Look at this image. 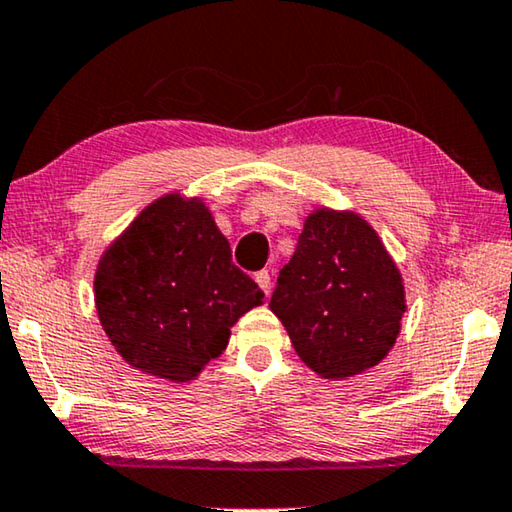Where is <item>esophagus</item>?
<instances>
[{
  "label": "esophagus",
  "instance_id": "obj_1",
  "mask_svg": "<svg viewBox=\"0 0 512 512\" xmlns=\"http://www.w3.org/2000/svg\"><path fill=\"white\" fill-rule=\"evenodd\" d=\"M255 280H257V285L262 287V292L269 296L271 294V276H269V271H259L257 276H255Z\"/></svg>",
  "mask_w": 512,
  "mask_h": 512
}]
</instances>
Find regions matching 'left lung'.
<instances>
[{"label":"left lung","mask_w":512,"mask_h":512,"mask_svg":"<svg viewBox=\"0 0 512 512\" xmlns=\"http://www.w3.org/2000/svg\"><path fill=\"white\" fill-rule=\"evenodd\" d=\"M269 308L312 372L347 379L388 356L407 299L375 227L356 211L317 207L305 216Z\"/></svg>","instance_id":"left-lung-1"}]
</instances>
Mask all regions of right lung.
<instances>
[{
	"instance_id": "add662e5",
	"label": "right lung",
	"mask_w": 512,
	"mask_h": 512,
	"mask_svg": "<svg viewBox=\"0 0 512 512\" xmlns=\"http://www.w3.org/2000/svg\"><path fill=\"white\" fill-rule=\"evenodd\" d=\"M94 301L105 335L131 368L186 384L225 352L230 329L264 303V292L232 264L207 202L172 190L103 250Z\"/></svg>"
}]
</instances>
